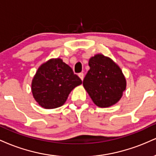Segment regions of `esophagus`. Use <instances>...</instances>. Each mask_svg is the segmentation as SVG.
Returning <instances> with one entry per match:
<instances>
[{"instance_id":"1","label":"esophagus","mask_w":156,"mask_h":156,"mask_svg":"<svg viewBox=\"0 0 156 156\" xmlns=\"http://www.w3.org/2000/svg\"><path fill=\"white\" fill-rule=\"evenodd\" d=\"M78 76H79V78H80V79H81L82 80H83V77H84V75H83V73H79V74H78Z\"/></svg>"}]
</instances>
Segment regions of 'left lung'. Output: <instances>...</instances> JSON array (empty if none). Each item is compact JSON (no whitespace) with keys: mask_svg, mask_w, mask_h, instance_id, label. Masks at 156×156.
<instances>
[{"mask_svg":"<svg viewBox=\"0 0 156 156\" xmlns=\"http://www.w3.org/2000/svg\"><path fill=\"white\" fill-rule=\"evenodd\" d=\"M89 66L83 85L94 104L106 108L117 103L126 88V80L119 66L102 54L92 57Z\"/></svg>","mask_w":156,"mask_h":156,"instance_id":"8db88e82","label":"left lung"}]
</instances>
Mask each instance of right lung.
<instances>
[{
	"label": "right lung",
	"mask_w": 156,
	"mask_h": 156,
	"mask_svg": "<svg viewBox=\"0 0 156 156\" xmlns=\"http://www.w3.org/2000/svg\"><path fill=\"white\" fill-rule=\"evenodd\" d=\"M82 80L61 58H52L37 69L31 83L35 101L44 108L62 106Z\"/></svg>",
	"instance_id": "add662e5"
}]
</instances>
